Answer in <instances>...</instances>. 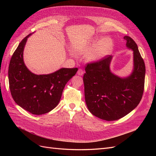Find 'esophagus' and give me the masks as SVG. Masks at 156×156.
<instances>
[{
	"instance_id": "esophagus-1",
	"label": "esophagus",
	"mask_w": 156,
	"mask_h": 156,
	"mask_svg": "<svg viewBox=\"0 0 156 156\" xmlns=\"http://www.w3.org/2000/svg\"><path fill=\"white\" fill-rule=\"evenodd\" d=\"M83 73H84V72H83V70L81 69H79L77 71V75H80V76H81V75H83Z\"/></svg>"
}]
</instances>
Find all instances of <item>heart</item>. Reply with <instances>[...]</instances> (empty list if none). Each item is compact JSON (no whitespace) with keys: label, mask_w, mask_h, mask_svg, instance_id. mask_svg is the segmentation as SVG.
<instances>
[{"label":"heart","mask_w":156,"mask_h":156,"mask_svg":"<svg viewBox=\"0 0 156 156\" xmlns=\"http://www.w3.org/2000/svg\"><path fill=\"white\" fill-rule=\"evenodd\" d=\"M94 42H88L77 47L75 49V53L78 55H86V59L88 62H96L104 58L110 53L112 46V41L110 38H104L101 40L96 45Z\"/></svg>","instance_id":"obj_1"}]
</instances>
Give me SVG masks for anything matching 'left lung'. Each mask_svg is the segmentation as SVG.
Returning <instances> with one entry per match:
<instances>
[{
	"label": "left lung",
	"mask_w": 156,
	"mask_h": 156,
	"mask_svg": "<svg viewBox=\"0 0 156 156\" xmlns=\"http://www.w3.org/2000/svg\"><path fill=\"white\" fill-rule=\"evenodd\" d=\"M127 49L133 51V68L128 76L121 77L110 69L112 56L88 64L83 76L84 97L89 111L107 121L119 120L139 105L143 96L145 64L137 45L125 36Z\"/></svg>",
	"instance_id": "obj_1"
}]
</instances>
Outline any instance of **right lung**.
<instances>
[{
    "label": "right lung",
    "mask_w": 156,
    "mask_h": 156,
    "mask_svg": "<svg viewBox=\"0 0 156 156\" xmlns=\"http://www.w3.org/2000/svg\"><path fill=\"white\" fill-rule=\"evenodd\" d=\"M30 34L19 44L9 64L8 79L12 96L17 104L33 115H40L55 108L66 84L78 68H62L49 74L36 75L27 68L23 51Z\"/></svg>",
    "instance_id": "right-lung-1"
}]
</instances>
